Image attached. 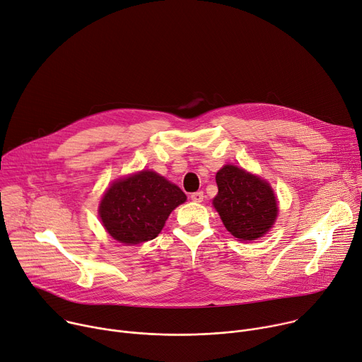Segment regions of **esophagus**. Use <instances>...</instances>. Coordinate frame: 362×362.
I'll return each instance as SVG.
<instances>
[{"label": "esophagus", "instance_id": "34e87169", "mask_svg": "<svg viewBox=\"0 0 362 362\" xmlns=\"http://www.w3.org/2000/svg\"><path fill=\"white\" fill-rule=\"evenodd\" d=\"M204 192L202 190H198V192H193L192 194H190V199L193 201V202H202L204 201Z\"/></svg>", "mask_w": 362, "mask_h": 362}]
</instances>
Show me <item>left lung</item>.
Masks as SVG:
<instances>
[{
  "label": "left lung",
  "mask_w": 362,
  "mask_h": 362,
  "mask_svg": "<svg viewBox=\"0 0 362 362\" xmlns=\"http://www.w3.org/2000/svg\"><path fill=\"white\" fill-rule=\"evenodd\" d=\"M215 179L218 194L214 206L228 231L241 241L264 235L277 216V202L270 185L231 164L223 166Z\"/></svg>",
  "instance_id": "left-lung-1"
}]
</instances>
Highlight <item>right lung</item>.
I'll return each instance as SVG.
<instances>
[{
  "instance_id": "1",
  "label": "right lung",
  "mask_w": 362,
  "mask_h": 362,
  "mask_svg": "<svg viewBox=\"0 0 362 362\" xmlns=\"http://www.w3.org/2000/svg\"><path fill=\"white\" fill-rule=\"evenodd\" d=\"M186 201V194L163 176L143 170L121 179L107 190L100 216L108 234L122 244L154 240L170 212Z\"/></svg>"
}]
</instances>
